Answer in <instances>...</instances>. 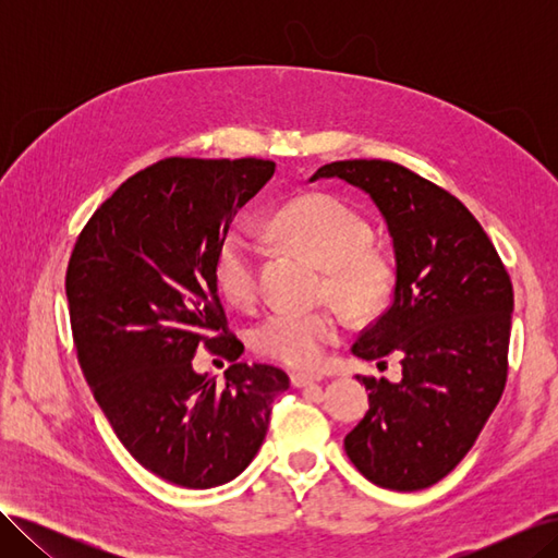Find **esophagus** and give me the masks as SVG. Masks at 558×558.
I'll return each mask as SVG.
<instances>
[{
	"label": "esophagus",
	"instance_id": "obj_1",
	"mask_svg": "<svg viewBox=\"0 0 558 558\" xmlns=\"http://www.w3.org/2000/svg\"><path fill=\"white\" fill-rule=\"evenodd\" d=\"M320 381V375H307V373H291V384L295 388H302V386H310V384H316Z\"/></svg>",
	"mask_w": 558,
	"mask_h": 558
}]
</instances>
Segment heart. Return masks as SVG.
<instances>
[{
  "instance_id": "heart-1",
  "label": "heart",
  "mask_w": 558,
  "mask_h": 558,
  "mask_svg": "<svg viewBox=\"0 0 558 558\" xmlns=\"http://www.w3.org/2000/svg\"><path fill=\"white\" fill-rule=\"evenodd\" d=\"M269 232L324 267V295L349 316L379 312L393 291V260L373 244V226L347 202L330 193H305L286 202L269 221ZM263 246L248 230H230L216 248L214 281L238 307L251 305L260 286ZM340 316L332 310H272L251 328V347L263 356L312 367L324 349L340 337Z\"/></svg>"
}]
</instances>
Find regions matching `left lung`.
Masks as SVG:
<instances>
[{"mask_svg": "<svg viewBox=\"0 0 558 558\" xmlns=\"http://www.w3.org/2000/svg\"><path fill=\"white\" fill-rule=\"evenodd\" d=\"M373 197L396 251L388 307L351 351L398 353L402 379L361 377L369 410L344 437L359 472L393 492L447 477L475 445L508 381L514 293L508 269L459 197L391 160H337L316 179Z\"/></svg>", "mask_w": 558, "mask_h": 558, "instance_id": "left-lung-1", "label": "left lung"}]
</instances>
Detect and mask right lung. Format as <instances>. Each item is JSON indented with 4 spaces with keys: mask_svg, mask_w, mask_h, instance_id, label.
I'll return each mask as SVG.
<instances>
[{
    "mask_svg": "<svg viewBox=\"0 0 558 558\" xmlns=\"http://www.w3.org/2000/svg\"><path fill=\"white\" fill-rule=\"evenodd\" d=\"M275 167L260 158L148 165L97 207L66 265L83 377L123 447L177 486L238 477L291 386L275 365L238 363L244 344L214 281L218 244ZM199 345L233 363L223 387L192 369Z\"/></svg>",
    "mask_w": 558,
    "mask_h": 558,
    "instance_id": "add662e5",
    "label": "right lung"
}]
</instances>
